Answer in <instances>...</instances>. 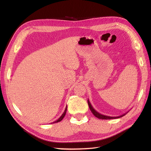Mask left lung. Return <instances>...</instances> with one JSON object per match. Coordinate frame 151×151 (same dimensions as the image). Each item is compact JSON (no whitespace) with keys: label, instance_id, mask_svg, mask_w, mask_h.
Segmentation results:
<instances>
[{"label":"left lung","instance_id":"left-lung-1","mask_svg":"<svg viewBox=\"0 0 151 151\" xmlns=\"http://www.w3.org/2000/svg\"><path fill=\"white\" fill-rule=\"evenodd\" d=\"M88 105H89V109H90V110L91 111L93 114L96 117H97L98 119H118V118H120L121 117H123L124 115H126L128 113V112H129V111H128V112H127V113H125V114H124L123 115H119V116H117V117L108 116V115H103V114H101L100 113H99L98 111H96L95 109L93 108V107L92 106V105L90 103V102H89V99H88Z\"/></svg>","mask_w":151,"mask_h":151}]
</instances>
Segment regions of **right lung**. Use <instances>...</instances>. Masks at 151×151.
Segmentation results:
<instances>
[{"mask_svg": "<svg viewBox=\"0 0 151 151\" xmlns=\"http://www.w3.org/2000/svg\"><path fill=\"white\" fill-rule=\"evenodd\" d=\"M67 106H66V108H65V110H64V111H63V113L62 114V115H61L60 117V118H58V119L56 120V121H55L54 122H53V123H58V122H60V121H62V120L63 119V118L64 117V116H65V114H66V111H67Z\"/></svg>", "mask_w": 151, "mask_h": 151, "instance_id": "add662e5", "label": "right lung"}]
</instances>
